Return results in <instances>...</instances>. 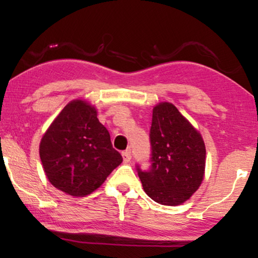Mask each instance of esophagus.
<instances>
[{
	"label": "esophagus",
	"mask_w": 258,
	"mask_h": 258,
	"mask_svg": "<svg viewBox=\"0 0 258 258\" xmlns=\"http://www.w3.org/2000/svg\"><path fill=\"white\" fill-rule=\"evenodd\" d=\"M122 156H123V162L124 163H129L130 160H132V150L130 149H126L122 153Z\"/></svg>",
	"instance_id": "1"
}]
</instances>
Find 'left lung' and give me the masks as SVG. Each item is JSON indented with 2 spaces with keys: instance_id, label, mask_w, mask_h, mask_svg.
Instances as JSON below:
<instances>
[{
  "instance_id": "1",
  "label": "left lung",
  "mask_w": 258,
  "mask_h": 258,
  "mask_svg": "<svg viewBox=\"0 0 258 258\" xmlns=\"http://www.w3.org/2000/svg\"><path fill=\"white\" fill-rule=\"evenodd\" d=\"M149 140L150 167L136 170L143 189L155 202L177 206L189 199L203 181L206 147L200 133L174 104L153 110Z\"/></svg>"
}]
</instances>
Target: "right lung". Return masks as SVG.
<instances>
[{"label":"right lung","mask_w":258,"mask_h":258,"mask_svg":"<svg viewBox=\"0 0 258 258\" xmlns=\"http://www.w3.org/2000/svg\"><path fill=\"white\" fill-rule=\"evenodd\" d=\"M40 157L49 182L72 196L89 195L123 161L95 108L81 100L67 104L49 126Z\"/></svg>","instance_id":"1"}]
</instances>
